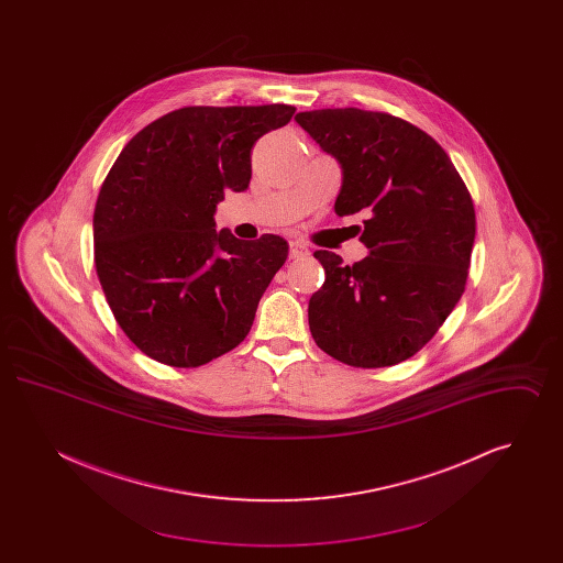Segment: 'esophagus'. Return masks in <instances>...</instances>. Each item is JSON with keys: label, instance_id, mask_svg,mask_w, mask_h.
I'll return each mask as SVG.
<instances>
[{"label": "esophagus", "instance_id": "esophagus-1", "mask_svg": "<svg viewBox=\"0 0 563 563\" xmlns=\"http://www.w3.org/2000/svg\"><path fill=\"white\" fill-rule=\"evenodd\" d=\"M306 255H308L306 244H301V242L297 241L289 242V257H291V260H299V257H306Z\"/></svg>", "mask_w": 563, "mask_h": 563}]
</instances>
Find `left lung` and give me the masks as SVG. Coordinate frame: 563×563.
I'll return each instance as SVG.
<instances>
[{
    "label": "left lung",
    "mask_w": 563,
    "mask_h": 563,
    "mask_svg": "<svg viewBox=\"0 0 563 563\" xmlns=\"http://www.w3.org/2000/svg\"><path fill=\"white\" fill-rule=\"evenodd\" d=\"M297 124L342 164L335 213H365L352 266L314 251L324 283L308 303L317 346L361 369L390 367L424 349L464 294L475 207L445 150L386 111L317 109Z\"/></svg>",
    "instance_id": "1"
}]
</instances>
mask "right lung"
<instances>
[{
    "mask_svg": "<svg viewBox=\"0 0 563 563\" xmlns=\"http://www.w3.org/2000/svg\"><path fill=\"white\" fill-rule=\"evenodd\" d=\"M294 106L181 108L134 134L101 186L95 268L136 349L170 367H200L236 349L289 244L214 230L225 189L251 181V150Z\"/></svg>",
    "mask_w": 563,
    "mask_h": 563,
    "instance_id": "1",
    "label": "right lung"
}]
</instances>
